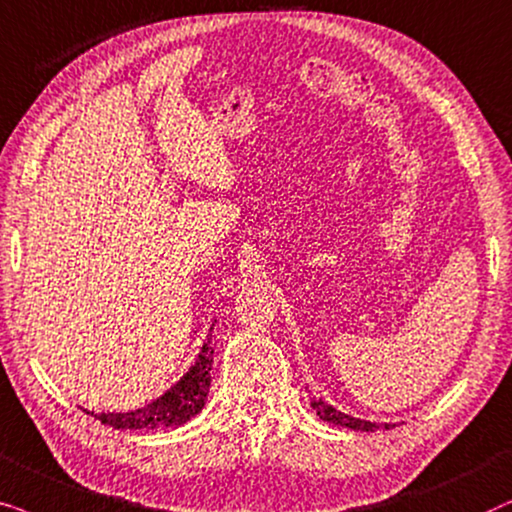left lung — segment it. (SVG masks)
<instances>
[{
	"mask_svg": "<svg viewBox=\"0 0 512 512\" xmlns=\"http://www.w3.org/2000/svg\"><path fill=\"white\" fill-rule=\"evenodd\" d=\"M311 407L316 410L320 419L327 421V424H337V426H344V428H353V431H367V433L377 431V428H379V424H372V421L356 419V417H351V414H344V412L335 410V407L327 405L325 400H320V398H311ZM388 426H391V424H384L386 431H388Z\"/></svg>",
	"mask_w": 512,
	"mask_h": 512,
	"instance_id": "8db88e82",
	"label": "left lung"
}]
</instances>
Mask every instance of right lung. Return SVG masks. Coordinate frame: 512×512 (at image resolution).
Masks as SVG:
<instances>
[{
  "instance_id": "obj_1",
  "label": "right lung",
  "mask_w": 512,
  "mask_h": 512,
  "mask_svg": "<svg viewBox=\"0 0 512 512\" xmlns=\"http://www.w3.org/2000/svg\"><path fill=\"white\" fill-rule=\"evenodd\" d=\"M210 337H213V327H210V335L201 346L199 358L196 363L189 367L185 377H182L177 384L168 388L161 398H156L154 403H149L140 410L133 412H100L91 414L105 426L112 428H128V431H140V428H147V431H154V428H170V426H182L187 424L189 419L196 417L203 410L208 400L210 391V370H213V346H210Z\"/></svg>"
}]
</instances>
